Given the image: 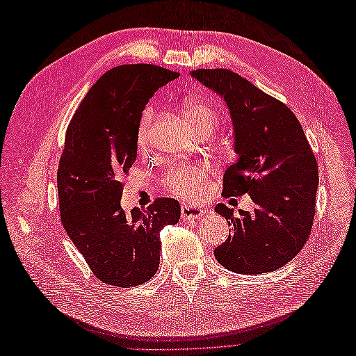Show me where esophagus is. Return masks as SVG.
<instances>
[{
	"label": "esophagus",
	"instance_id": "1",
	"mask_svg": "<svg viewBox=\"0 0 356 356\" xmlns=\"http://www.w3.org/2000/svg\"><path fill=\"white\" fill-rule=\"evenodd\" d=\"M204 212H207V209L196 207V204L184 203L181 207V217H182V220H186V221H195V220L200 218Z\"/></svg>",
	"mask_w": 356,
	"mask_h": 356
}]
</instances>
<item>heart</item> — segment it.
I'll return each instance as SVG.
<instances>
[{"label":"heart","instance_id":"1","mask_svg":"<svg viewBox=\"0 0 356 356\" xmlns=\"http://www.w3.org/2000/svg\"><path fill=\"white\" fill-rule=\"evenodd\" d=\"M182 115L187 124L197 135L202 132L212 134L218 123V113L208 102L200 99H187L181 105ZM154 120V108L148 106L143 113L138 126V144L145 145L149 127ZM161 184L179 197L199 200L208 188V168L203 163H181L170 166L161 177Z\"/></svg>","mask_w":356,"mask_h":356}]
</instances>
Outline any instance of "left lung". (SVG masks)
<instances>
[{
	"instance_id": "1",
	"label": "left lung",
	"mask_w": 356,
	"mask_h": 356,
	"mask_svg": "<svg viewBox=\"0 0 356 356\" xmlns=\"http://www.w3.org/2000/svg\"><path fill=\"white\" fill-rule=\"evenodd\" d=\"M191 75L221 95L234 127L239 159L225 169L222 196L250 195L252 212L218 203L229 238L213 250L217 261L241 275L281 268L301 251L315 218L318 163L298 118L288 106L230 70H195Z\"/></svg>"
}]
</instances>
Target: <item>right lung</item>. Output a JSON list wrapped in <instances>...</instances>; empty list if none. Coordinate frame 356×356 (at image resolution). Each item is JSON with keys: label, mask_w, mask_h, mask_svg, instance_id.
I'll return each instance as SVG.
<instances>
[{"label": "right lung", "mask_w": 356, "mask_h": 356, "mask_svg": "<svg viewBox=\"0 0 356 356\" xmlns=\"http://www.w3.org/2000/svg\"><path fill=\"white\" fill-rule=\"evenodd\" d=\"M178 75L149 63L115 67L92 86L68 124L58 168L60 221L104 284L129 288L149 281L160 264V230L179 221L175 199L157 197L145 212L120 207L143 111Z\"/></svg>", "instance_id": "add662e5"}]
</instances>
